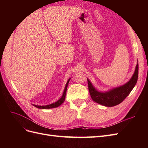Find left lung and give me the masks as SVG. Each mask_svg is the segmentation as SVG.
Returning a JSON list of instances; mask_svg holds the SVG:
<instances>
[{"label":"left lung","instance_id":"1","mask_svg":"<svg viewBox=\"0 0 148 148\" xmlns=\"http://www.w3.org/2000/svg\"><path fill=\"white\" fill-rule=\"evenodd\" d=\"M138 77V63L136 65L135 71L130 81L123 86L114 88L112 90L101 92L97 91L94 88L91 83L88 79V89L92 99L102 106L107 107H112L120 104L126 98L133 88L136 84Z\"/></svg>","mask_w":148,"mask_h":148}]
</instances>
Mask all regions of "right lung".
I'll use <instances>...</instances> for the list:
<instances>
[{"mask_svg": "<svg viewBox=\"0 0 148 148\" xmlns=\"http://www.w3.org/2000/svg\"><path fill=\"white\" fill-rule=\"evenodd\" d=\"M69 81H70V79L68 80V82H67L66 84V86H65V89H64V93H63V95H62V97L60 98V99L57 101V102L53 103V104H49V105H47V106H37V105H34L33 104V106L36 107H37V108L38 109H52V108H55V107H59V106H60L62 103H63L65 99V96H66V89H67V86H68V84L69 83Z\"/></svg>", "mask_w": 148, "mask_h": 148, "instance_id": "1", "label": "right lung"}]
</instances>
